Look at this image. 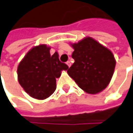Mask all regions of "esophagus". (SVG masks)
Segmentation results:
<instances>
[{"label": "esophagus", "instance_id": "34e87169", "mask_svg": "<svg viewBox=\"0 0 133 133\" xmlns=\"http://www.w3.org/2000/svg\"><path fill=\"white\" fill-rule=\"evenodd\" d=\"M66 64H67V65L68 67H71V62L70 61H68L66 62Z\"/></svg>", "mask_w": 133, "mask_h": 133}]
</instances>
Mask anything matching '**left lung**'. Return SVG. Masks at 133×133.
<instances>
[{
    "label": "left lung",
    "instance_id": "8db88e82",
    "mask_svg": "<svg viewBox=\"0 0 133 133\" xmlns=\"http://www.w3.org/2000/svg\"><path fill=\"white\" fill-rule=\"evenodd\" d=\"M74 62L68 75L85 92L95 95L110 83L116 62L111 50L91 37L71 44Z\"/></svg>",
    "mask_w": 133,
    "mask_h": 133
}]
</instances>
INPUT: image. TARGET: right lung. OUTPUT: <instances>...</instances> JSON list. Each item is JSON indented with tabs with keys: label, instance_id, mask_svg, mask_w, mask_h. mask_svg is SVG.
<instances>
[{
	"label": "right lung",
	"instance_id": "add662e5",
	"mask_svg": "<svg viewBox=\"0 0 133 133\" xmlns=\"http://www.w3.org/2000/svg\"><path fill=\"white\" fill-rule=\"evenodd\" d=\"M50 48L40 44L30 50L18 66V79L26 93L35 99L44 100L56 89V78L68 66L61 62L58 53L50 54Z\"/></svg>",
	"mask_w": 133,
	"mask_h": 133
}]
</instances>
